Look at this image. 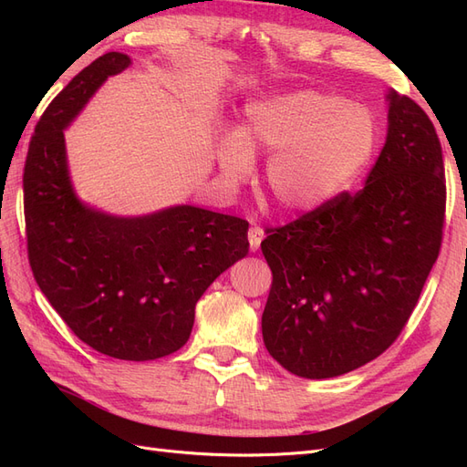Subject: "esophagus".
<instances>
[{"label": "esophagus", "mask_w": 467, "mask_h": 467, "mask_svg": "<svg viewBox=\"0 0 467 467\" xmlns=\"http://www.w3.org/2000/svg\"><path fill=\"white\" fill-rule=\"evenodd\" d=\"M263 237H265V232L259 228V225H251L249 232H247V239H249L251 251H257V249H259V245H261V242H263Z\"/></svg>", "instance_id": "obj_1"}]
</instances>
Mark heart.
<instances>
[{
    "mask_svg": "<svg viewBox=\"0 0 467 467\" xmlns=\"http://www.w3.org/2000/svg\"><path fill=\"white\" fill-rule=\"evenodd\" d=\"M378 148L376 119L358 103L319 89H292L247 105L239 130L218 140L228 189L251 175V155H268L265 185L288 214H309L348 191Z\"/></svg>",
    "mask_w": 467,
    "mask_h": 467,
    "instance_id": "b5f03b06",
    "label": "heart"
}]
</instances>
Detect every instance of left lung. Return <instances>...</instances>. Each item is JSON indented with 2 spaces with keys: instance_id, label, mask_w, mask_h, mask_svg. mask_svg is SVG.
<instances>
[{
  "instance_id": "1",
  "label": "left lung",
  "mask_w": 467,
  "mask_h": 467,
  "mask_svg": "<svg viewBox=\"0 0 467 467\" xmlns=\"http://www.w3.org/2000/svg\"><path fill=\"white\" fill-rule=\"evenodd\" d=\"M386 101V144L364 189L261 244L273 271L263 341L294 376H343L379 357L413 314L438 257L446 206L441 140L411 99L389 89Z\"/></svg>"
}]
</instances>
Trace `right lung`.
<instances>
[{"mask_svg": "<svg viewBox=\"0 0 467 467\" xmlns=\"http://www.w3.org/2000/svg\"><path fill=\"white\" fill-rule=\"evenodd\" d=\"M129 66V54H103L48 105L26 153L23 192L29 261L50 306L101 355L144 362L189 341L196 302L249 253V223L191 204L117 216L79 199L64 130Z\"/></svg>", "mask_w": 467, "mask_h": 467, "instance_id": "add662e5", "label": "right lung"}]
</instances>
